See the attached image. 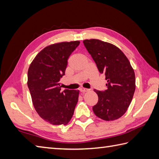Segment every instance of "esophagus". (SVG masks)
<instances>
[{"mask_svg":"<svg viewBox=\"0 0 159 159\" xmlns=\"http://www.w3.org/2000/svg\"><path fill=\"white\" fill-rule=\"evenodd\" d=\"M88 91H89V89H86V88H80V92H83V93L87 92H88Z\"/></svg>","mask_w":159,"mask_h":159,"instance_id":"esophagus-1","label":"esophagus"}]
</instances>
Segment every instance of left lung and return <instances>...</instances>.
Returning a JSON list of instances; mask_svg holds the SVG:
<instances>
[{
  "label": "left lung",
  "instance_id": "obj_1",
  "mask_svg": "<svg viewBox=\"0 0 159 159\" xmlns=\"http://www.w3.org/2000/svg\"><path fill=\"white\" fill-rule=\"evenodd\" d=\"M100 74H104L107 89H94L98 96L93 107L97 117L105 121L121 117L126 112L135 91V75L130 61L121 50L99 39L83 41Z\"/></svg>",
  "mask_w": 159,
  "mask_h": 159
}]
</instances>
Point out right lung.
<instances>
[{"label": "right lung", "instance_id": "obj_1", "mask_svg": "<svg viewBox=\"0 0 159 159\" xmlns=\"http://www.w3.org/2000/svg\"><path fill=\"white\" fill-rule=\"evenodd\" d=\"M79 41L46 46L33 59L28 70V87L37 113L53 125H66L74 114L79 90H61L67 60Z\"/></svg>", "mask_w": 159, "mask_h": 159}]
</instances>
